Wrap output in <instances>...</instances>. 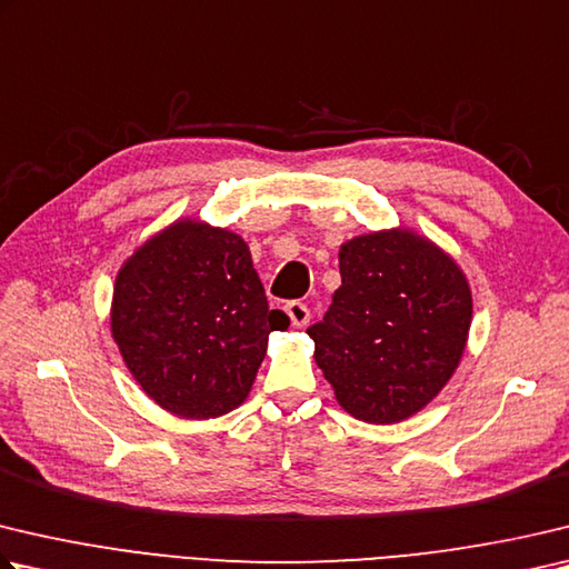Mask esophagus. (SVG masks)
<instances>
[{"label": "esophagus", "instance_id": "esophagus-1", "mask_svg": "<svg viewBox=\"0 0 569 569\" xmlns=\"http://www.w3.org/2000/svg\"><path fill=\"white\" fill-rule=\"evenodd\" d=\"M286 313H288V318H291L293 328H303L308 320H311V311H308V306L301 301L286 303Z\"/></svg>", "mask_w": 569, "mask_h": 569}]
</instances>
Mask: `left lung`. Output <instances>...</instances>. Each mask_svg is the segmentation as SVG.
<instances>
[{
	"instance_id": "obj_1",
	"label": "left lung",
	"mask_w": 569,
	"mask_h": 569,
	"mask_svg": "<svg viewBox=\"0 0 569 569\" xmlns=\"http://www.w3.org/2000/svg\"><path fill=\"white\" fill-rule=\"evenodd\" d=\"M340 286L308 328L316 366L356 420L416 416L456 376L472 323V291L446 249L406 226L353 236L338 251Z\"/></svg>"
}]
</instances>
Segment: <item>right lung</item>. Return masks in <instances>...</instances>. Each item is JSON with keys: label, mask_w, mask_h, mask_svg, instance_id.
<instances>
[{"label": "right lung", "mask_w": 569, "mask_h": 569, "mask_svg": "<svg viewBox=\"0 0 569 569\" xmlns=\"http://www.w3.org/2000/svg\"><path fill=\"white\" fill-rule=\"evenodd\" d=\"M109 323L123 366L159 408L209 420L249 398L268 336L291 320L268 308L239 233L181 216L121 263Z\"/></svg>", "instance_id": "1"}]
</instances>
